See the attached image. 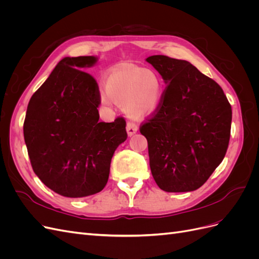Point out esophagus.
<instances>
[{"label":"esophagus","mask_w":259,"mask_h":259,"mask_svg":"<svg viewBox=\"0 0 259 259\" xmlns=\"http://www.w3.org/2000/svg\"><path fill=\"white\" fill-rule=\"evenodd\" d=\"M126 131H127V134H128L130 136L134 135L135 133L138 131V125H137L135 122L128 121L127 124H126Z\"/></svg>","instance_id":"1"}]
</instances>
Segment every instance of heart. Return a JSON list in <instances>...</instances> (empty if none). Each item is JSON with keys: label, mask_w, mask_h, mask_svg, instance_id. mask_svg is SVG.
Listing matches in <instances>:
<instances>
[{"label": "heart", "mask_w": 259, "mask_h": 259, "mask_svg": "<svg viewBox=\"0 0 259 259\" xmlns=\"http://www.w3.org/2000/svg\"><path fill=\"white\" fill-rule=\"evenodd\" d=\"M108 95L106 104L115 101L125 106L126 111L136 117L153 112L163 94L160 77L145 68L121 67L109 73L106 82Z\"/></svg>", "instance_id": "obj_1"}]
</instances>
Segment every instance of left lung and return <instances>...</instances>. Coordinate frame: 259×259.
<instances>
[{"label":"left lung","mask_w":259,"mask_h":259,"mask_svg":"<svg viewBox=\"0 0 259 259\" xmlns=\"http://www.w3.org/2000/svg\"><path fill=\"white\" fill-rule=\"evenodd\" d=\"M166 88L160 105L140 124L152 176L167 192L197 190L224 160L232 110L223 89L189 61L147 58Z\"/></svg>","instance_id":"left-lung-1"}]
</instances>
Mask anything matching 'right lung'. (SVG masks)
<instances>
[{"label": "right lung", "mask_w": 259, "mask_h": 259, "mask_svg": "<svg viewBox=\"0 0 259 259\" xmlns=\"http://www.w3.org/2000/svg\"><path fill=\"white\" fill-rule=\"evenodd\" d=\"M93 56L66 57L31 97L23 136L31 166L56 193L82 198L107 185L112 155L127 138L126 121L99 122L97 81L83 71Z\"/></svg>", "instance_id": "right-lung-1"}]
</instances>
